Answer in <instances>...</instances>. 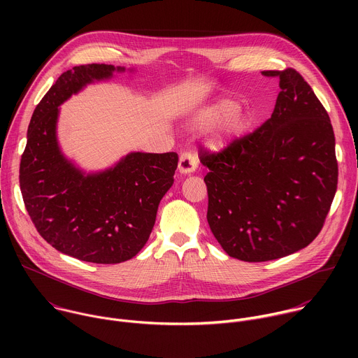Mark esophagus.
<instances>
[{"label":"esophagus","instance_id":"obj_1","mask_svg":"<svg viewBox=\"0 0 358 358\" xmlns=\"http://www.w3.org/2000/svg\"><path fill=\"white\" fill-rule=\"evenodd\" d=\"M198 167V159L194 152L185 151L181 155L178 162V171L181 174H192Z\"/></svg>","mask_w":358,"mask_h":358}]
</instances>
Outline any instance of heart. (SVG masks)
Here are the masks:
<instances>
[{
	"instance_id": "b5f03b06",
	"label": "heart",
	"mask_w": 358,
	"mask_h": 358,
	"mask_svg": "<svg viewBox=\"0 0 358 358\" xmlns=\"http://www.w3.org/2000/svg\"><path fill=\"white\" fill-rule=\"evenodd\" d=\"M235 112V106L231 103V101H220V103L207 108L201 110L191 122V129L194 130H211L215 126H218L220 123L225 122L229 116H232ZM236 130V123H231L227 126L225 129V134H232ZM224 143L222 138L218 140V144L221 145Z\"/></svg>"
}]
</instances>
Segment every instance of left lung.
Masks as SVG:
<instances>
[{
    "mask_svg": "<svg viewBox=\"0 0 358 358\" xmlns=\"http://www.w3.org/2000/svg\"><path fill=\"white\" fill-rule=\"evenodd\" d=\"M278 78L275 110L259 129L220 152L201 150L208 169L210 228L232 258L266 262L308 246L322 231L337 189L330 117L301 75Z\"/></svg>",
    "mask_w": 358,
    "mask_h": 358,
    "instance_id": "obj_1",
    "label": "left lung"
}]
</instances>
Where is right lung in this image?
Returning a JSON list of instances; mask_svg holds the SVG:
<instances>
[{"instance_id": "right-lung-1", "label": "right lung", "mask_w": 358, "mask_h": 358, "mask_svg": "<svg viewBox=\"0 0 358 358\" xmlns=\"http://www.w3.org/2000/svg\"><path fill=\"white\" fill-rule=\"evenodd\" d=\"M115 72L124 68L90 64L64 72L34 110L20 166L24 203L39 235L72 258L103 265L129 261L145 245L178 164L177 152L137 151L108 170L85 173L64 156L59 106Z\"/></svg>"}]
</instances>
